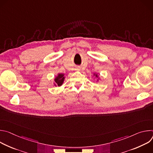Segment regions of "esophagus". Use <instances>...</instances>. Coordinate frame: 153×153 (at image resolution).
<instances>
[{
  "instance_id": "1",
  "label": "esophagus",
  "mask_w": 153,
  "mask_h": 153,
  "mask_svg": "<svg viewBox=\"0 0 153 153\" xmlns=\"http://www.w3.org/2000/svg\"><path fill=\"white\" fill-rule=\"evenodd\" d=\"M76 70H77V71H80V68H79V67L76 68Z\"/></svg>"
}]
</instances>
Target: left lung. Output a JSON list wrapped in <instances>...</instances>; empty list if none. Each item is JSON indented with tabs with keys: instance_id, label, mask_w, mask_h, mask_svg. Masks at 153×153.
Instances as JSON below:
<instances>
[{
	"instance_id": "8db88e82",
	"label": "left lung",
	"mask_w": 153,
	"mask_h": 153,
	"mask_svg": "<svg viewBox=\"0 0 153 153\" xmlns=\"http://www.w3.org/2000/svg\"><path fill=\"white\" fill-rule=\"evenodd\" d=\"M96 76H97V75H96Z\"/></svg>"
}]
</instances>
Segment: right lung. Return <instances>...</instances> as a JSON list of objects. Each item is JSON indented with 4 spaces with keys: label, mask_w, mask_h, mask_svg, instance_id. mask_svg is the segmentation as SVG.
<instances>
[{
    "label": "right lung",
    "mask_w": 153,
    "mask_h": 153,
    "mask_svg": "<svg viewBox=\"0 0 153 153\" xmlns=\"http://www.w3.org/2000/svg\"><path fill=\"white\" fill-rule=\"evenodd\" d=\"M64 75L63 74H59L58 75V76L55 79V82L56 83V84L58 85V86H60L62 85L63 83V82L64 80Z\"/></svg>",
    "instance_id": "add662e5"
}]
</instances>
